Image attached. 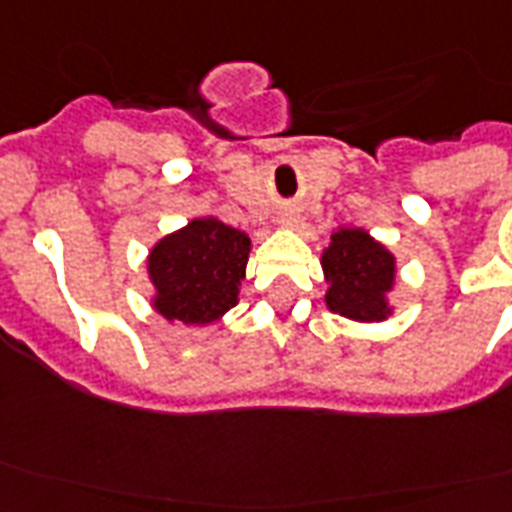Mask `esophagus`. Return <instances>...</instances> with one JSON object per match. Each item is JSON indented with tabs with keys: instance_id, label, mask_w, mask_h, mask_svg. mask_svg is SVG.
Returning <instances> with one entry per match:
<instances>
[{
	"instance_id": "esophagus-1",
	"label": "esophagus",
	"mask_w": 512,
	"mask_h": 512,
	"mask_svg": "<svg viewBox=\"0 0 512 512\" xmlns=\"http://www.w3.org/2000/svg\"><path fill=\"white\" fill-rule=\"evenodd\" d=\"M281 223H284V225H295L297 220H295V217H284V220H281Z\"/></svg>"
}]
</instances>
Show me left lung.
<instances>
[{"instance_id": "1", "label": "left lung", "mask_w": 512, "mask_h": 512, "mask_svg": "<svg viewBox=\"0 0 512 512\" xmlns=\"http://www.w3.org/2000/svg\"><path fill=\"white\" fill-rule=\"evenodd\" d=\"M327 281L324 303L350 321L377 324L396 313L390 292L396 289V255L366 228H337L321 252Z\"/></svg>"}]
</instances>
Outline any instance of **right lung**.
Segmentation results:
<instances>
[{
    "label": "right lung",
    "instance_id": "add662e5",
    "mask_svg": "<svg viewBox=\"0 0 512 512\" xmlns=\"http://www.w3.org/2000/svg\"><path fill=\"white\" fill-rule=\"evenodd\" d=\"M249 233L207 215L193 217L148 249L151 308L170 324L209 327L239 303Z\"/></svg>",
    "mask_w": 512,
    "mask_h": 512
}]
</instances>
